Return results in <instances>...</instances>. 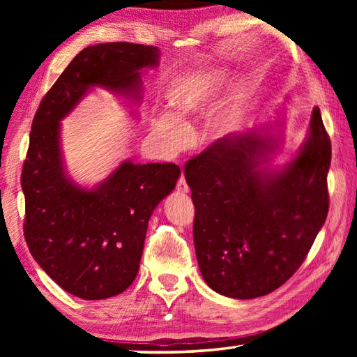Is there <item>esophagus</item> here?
Returning a JSON list of instances; mask_svg holds the SVG:
<instances>
[{"mask_svg": "<svg viewBox=\"0 0 357 357\" xmlns=\"http://www.w3.org/2000/svg\"><path fill=\"white\" fill-rule=\"evenodd\" d=\"M176 190H178L179 193H189V185H187L184 176L179 178L178 184H176Z\"/></svg>", "mask_w": 357, "mask_h": 357, "instance_id": "34e87169", "label": "esophagus"}]
</instances>
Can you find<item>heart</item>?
Listing matches in <instances>:
<instances>
[{
    "label": "heart",
    "instance_id": "heart-1",
    "mask_svg": "<svg viewBox=\"0 0 357 357\" xmlns=\"http://www.w3.org/2000/svg\"><path fill=\"white\" fill-rule=\"evenodd\" d=\"M227 72L220 68H203L178 77L167 89V100L173 113H159L153 119V129L168 151H179L189 138L185 123L214 104L225 83ZM239 107L228 105L213 119V130L225 135L239 123Z\"/></svg>",
    "mask_w": 357,
    "mask_h": 357
}]
</instances>
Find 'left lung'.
Here are the masks:
<instances>
[{
    "instance_id": "obj_1",
    "label": "left lung",
    "mask_w": 357,
    "mask_h": 357,
    "mask_svg": "<svg viewBox=\"0 0 357 357\" xmlns=\"http://www.w3.org/2000/svg\"><path fill=\"white\" fill-rule=\"evenodd\" d=\"M273 130L280 132L263 124L223 137L184 167L198 266L228 298H259L283 285L328 217L331 140L319 108L298 154L280 168L268 165L279 148Z\"/></svg>"
}]
</instances>
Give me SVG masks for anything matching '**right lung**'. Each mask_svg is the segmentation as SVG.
<instances>
[{"label":"right lung","instance_id":"obj_1","mask_svg":"<svg viewBox=\"0 0 357 357\" xmlns=\"http://www.w3.org/2000/svg\"><path fill=\"white\" fill-rule=\"evenodd\" d=\"M157 47L110 42L72 59L33 119L22 172L25 239L33 258L64 291L98 301L128 289L140 268L149 217L172 193L174 164L121 162L93 189L66 172L61 123L94 86L142 100V72L159 66Z\"/></svg>","mask_w":357,"mask_h":357}]
</instances>
